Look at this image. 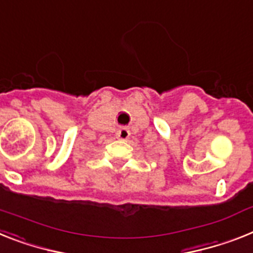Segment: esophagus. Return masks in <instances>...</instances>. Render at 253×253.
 <instances>
[{"label":"esophagus","instance_id":"34e87169","mask_svg":"<svg viewBox=\"0 0 253 253\" xmlns=\"http://www.w3.org/2000/svg\"><path fill=\"white\" fill-rule=\"evenodd\" d=\"M130 135H131V132H130V130L127 128V127H121L120 130L117 131V133H116L117 139H120V140H127L128 137H130Z\"/></svg>","mask_w":253,"mask_h":253}]
</instances>
